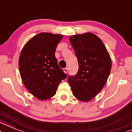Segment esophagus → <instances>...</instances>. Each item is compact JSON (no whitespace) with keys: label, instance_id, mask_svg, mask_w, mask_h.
Listing matches in <instances>:
<instances>
[{"label":"esophagus","instance_id":"esophagus-1","mask_svg":"<svg viewBox=\"0 0 132 132\" xmlns=\"http://www.w3.org/2000/svg\"><path fill=\"white\" fill-rule=\"evenodd\" d=\"M63 72H64L65 73H68V72H69V69L68 68H65L64 69H63Z\"/></svg>","mask_w":132,"mask_h":132}]
</instances>
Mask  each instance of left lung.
Listing matches in <instances>:
<instances>
[{
	"instance_id": "1",
	"label": "left lung",
	"mask_w": 132,
	"mask_h": 132,
	"mask_svg": "<svg viewBox=\"0 0 132 132\" xmlns=\"http://www.w3.org/2000/svg\"><path fill=\"white\" fill-rule=\"evenodd\" d=\"M78 62L75 75L68 77L74 96L81 101L91 100L103 89L111 72V57L104 44L90 32L69 38Z\"/></svg>"
}]
</instances>
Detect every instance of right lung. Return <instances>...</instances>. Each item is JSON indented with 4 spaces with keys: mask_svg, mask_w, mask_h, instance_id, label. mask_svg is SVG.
Here are the masks:
<instances>
[{
    "mask_svg": "<svg viewBox=\"0 0 132 132\" xmlns=\"http://www.w3.org/2000/svg\"><path fill=\"white\" fill-rule=\"evenodd\" d=\"M62 37L61 35L41 32L26 43L20 54L19 70L23 84L40 100L54 96L59 85L67 78L55 56Z\"/></svg>",
    "mask_w": 132,
    "mask_h": 132,
    "instance_id": "right-lung-1",
    "label": "right lung"
}]
</instances>
